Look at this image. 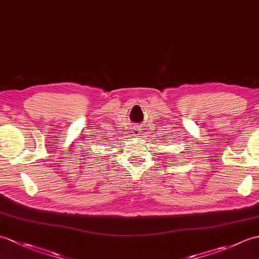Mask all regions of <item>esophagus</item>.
I'll return each mask as SVG.
<instances>
[{
  "instance_id": "1",
  "label": "esophagus",
  "mask_w": 259,
  "mask_h": 259,
  "mask_svg": "<svg viewBox=\"0 0 259 259\" xmlns=\"http://www.w3.org/2000/svg\"><path fill=\"white\" fill-rule=\"evenodd\" d=\"M141 131H142V125H140V124L136 125L135 128L133 129V136H135V137L140 136L141 135Z\"/></svg>"
}]
</instances>
